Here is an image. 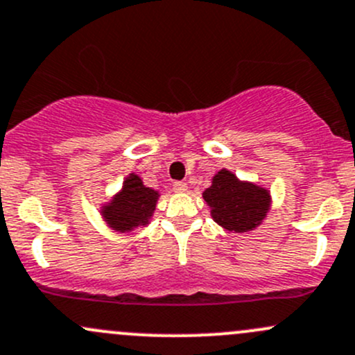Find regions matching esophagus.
Listing matches in <instances>:
<instances>
[{
    "label": "esophagus",
    "instance_id": "obj_1",
    "mask_svg": "<svg viewBox=\"0 0 355 355\" xmlns=\"http://www.w3.org/2000/svg\"><path fill=\"white\" fill-rule=\"evenodd\" d=\"M173 190H175V192H178V193L187 192V184H185V182H175Z\"/></svg>",
    "mask_w": 355,
    "mask_h": 355
}]
</instances>
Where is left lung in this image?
Segmentation results:
<instances>
[{
  "label": "left lung",
  "mask_w": 355,
  "mask_h": 355,
  "mask_svg": "<svg viewBox=\"0 0 355 355\" xmlns=\"http://www.w3.org/2000/svg\"><path fill=\"white\" fill-rule=\"evenodd\" d=\"M219 226L234 233H246L262 223L270 207V193L248 182H240L231 171L221 170L202 193Z\"/></svg>",
  "instance_id": "obj_1"
}]
</instances>
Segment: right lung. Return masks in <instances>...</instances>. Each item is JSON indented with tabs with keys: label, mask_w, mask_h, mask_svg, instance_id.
<instances>
[{
	"label": "right lung",
	"mask_w": 355,
	"mask_h": 355,
	"mask_svg": "<svg viewBox=\"0 0 355 355\" xmlns=\"http://www.w3.org/2000/svg\"><path fill=\"white\" fill-rule=\"evenodd\" d=\"M158 192L144 187L143 180L137 175L125 178L124 187L115 196L109 206H103L102 214L112 230L130 231L136 226L148 225L149 218L156 207Z\"/></svg>",
	"instance_id": "right-lung-1"
}]
</instances>
